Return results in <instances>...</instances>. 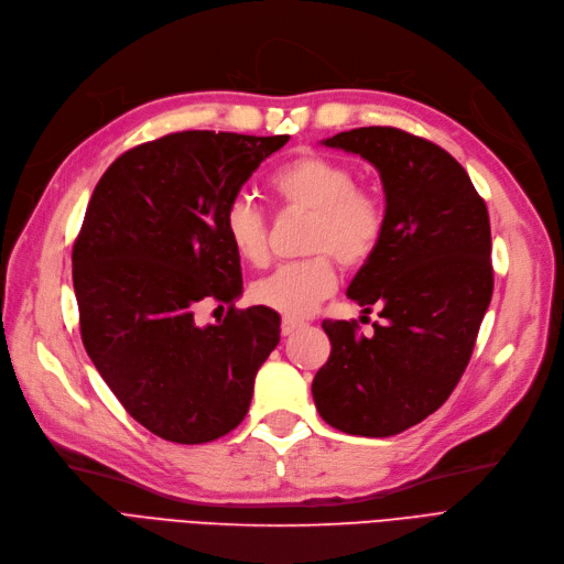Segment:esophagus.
I'll return each mask as SVG.
<instances>
[{"instance_id":"34e87169","label":"esophagus","mask_w":564,"mask_h":564,"mask_svg":"<svg viewBox=\"0 0 564 564\" xmlns=\"http://www.w3.org/2000/svg\"><path fill=\"white\" fill-rule=\"evenodd\" d=\"M301 326H303V322H299V319H291V317H284L280 328H282V335H291V333H296Z\"/></svg>"}]
</instances>
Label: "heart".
<instances>
[{"label":"heart","instance_id":"b5f03b06","mask_svg":"<svg viewBox=\"0 0 564 564\" xmlns=\"http://www.w3.org/2000/svg\"><path fill=\"white\" fill-rule=\"evenodd\" d=\"M270 187L286 210L310 215L305 252L314 257L280 265L252 284L250 296L261 307L303 319L335 291L337 278L328 254L345 268L364 265L384 234V210L370 192L358 189L354 169L322 154H301L286 162L270 177ZM224 234L242 261H268V219L250 196L231 200L224 213Z\"/></svg>","mask_w":564,"mask_h":564}]
</instances>
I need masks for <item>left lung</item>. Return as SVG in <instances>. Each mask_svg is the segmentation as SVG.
<instances>
[{
  "label": "left lung",
  "instance_id": "left-lung-1",
  "mask_svg": "<svg viewBox=\"0 0 564 564\" xmlns=\"http://www.w3.org/2000/svg\"><path fill=\"white\" fill-rule=\"evenodd\" d=\"M324 145L360 154L384 185V234L347 289L384 322L370 337L356 322L322 324L330 356L312 398L337 431L391 437L440 410L469 364L492 296L488 210L452 154L402 129L360 127Z\"/></svg>",
  "mask_w": 564,
  "mask_h": 564
}]
</instances>
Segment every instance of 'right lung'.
<instances>
[{
    "mask_svg": "<svg viewBox=\"0 0 564 564\" xmlns=\"http://www.w3.org/2000/svg\"><path fill=\"white\" fill-rule=\"evenodd\" d=\"M289 137L177 131L120 154L97 183L74 242L87 356L122 408L156 437L204 444L250 410L254 377L280 343L268 307L236 310L240 257L224 213ZM229 304L198 327L200 302Z\"/></svg>",
    "mask_w": 564,
    "mask_h": 564,
    "instance_id": "add662e5",
    "label": "right lung"
}]
</instances>
